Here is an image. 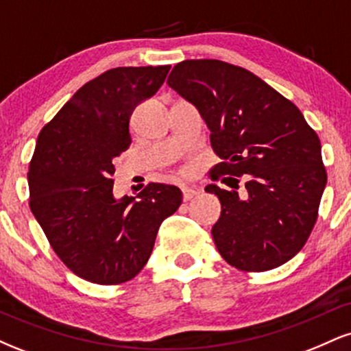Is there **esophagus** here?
I'll return each mask as SVG.
<instances>
[{
	"mask_svg": "<svg viewBox=\"0 0 351 351\" xmlns=\"http://www.w3.org/2000/svg\"><path fill=\"white\" fill-rule=\"evenodd\" d=\"M181 191H183V199L184 201H189L191 198H195V196L199 193L196 188H189V186H183V188H181Z\"/></svg>",
	"mask_w": 351,
	"mask_h": 351,
	"instance_id": "1",
	"label": "esophagus"
}]
</instances>
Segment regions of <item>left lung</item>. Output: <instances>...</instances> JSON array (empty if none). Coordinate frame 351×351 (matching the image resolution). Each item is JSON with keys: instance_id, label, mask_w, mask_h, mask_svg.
<instances>
[{"instance_id": "left-lung-1", "label": "left lung", "mask_w": 351, "mask_h": 351, "mask_svg": "<svg viewBox=\"0 0 351 351\" xmlns=\"http://www.w3.org/2000/svg\"><path fill=\"white\" fill-rule=\"evenodd\" d=\"M167 84L211 130V147L223 160L211 180L229 175L223 181L232 189L206 186L221 203L211 234L223 259L245 272L291 261L315 226L327 184L315 130L276 88L223 60H183Z\"/></svg>"}]
</instances>
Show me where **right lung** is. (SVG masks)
<instances>
[{
	"label": "right lung",
	"mask_w": 351,
	"mask_h": 351,
	"mask_svg": "<svg viewBox=\"0 0 351 351\" xmlns=\"http://www.w3.org/2000/svg\"><path fill=\"white\" fill-rule=\"evenodd\" d=\"M170 66L115 67L88 80L43 127L29 163V208L51 247L80 279H134L160 224L181 204L180 188L150 183L114 198L115 162L130 147L134 108L156 94Z\"/></svg>",
	"instance_id": "1"
}]
</instances>
